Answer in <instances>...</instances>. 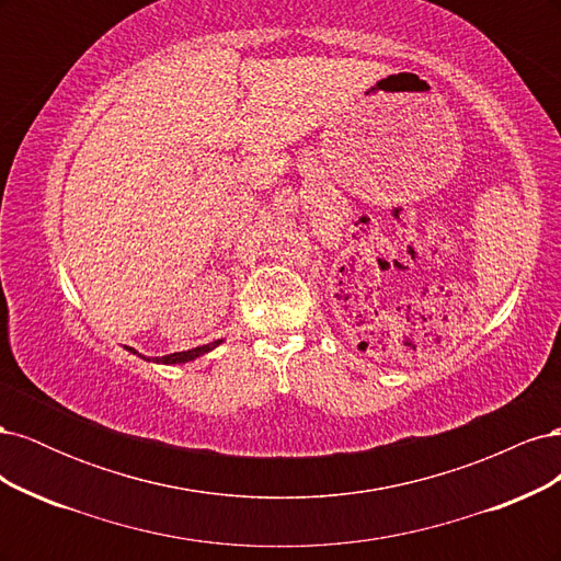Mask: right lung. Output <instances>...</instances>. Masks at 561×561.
Returning a JSON list of instances; mask_svg holds the SVG:
<instances>
[{"label": "right lung", "instance_id": "right-lung-1", "mask_svg": "<svg viewBox=\"0 0 561 561\" xmlns=\"http://www.w3.org/2000/svg\"><path fill=\"white\" fill-rule=\"evenodd\" d=\"M222 344V339H217V342H210V344H206V346H196V348H192V351H180V353H171V355H163V358H157V363H163V365H175V363H190V360H194V358H198V355H203V353H208V351H213L215 346H219ZM130 353H135L133 348H128ZM140 355V353H138Z\"/></svg>", "mask_w": 561, "mask_h": 561}]
</instances>
